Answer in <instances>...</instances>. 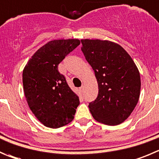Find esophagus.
Returning a JSON list of instances; mask_svg holds the SVG:
<instances>
[{
    "mask_svg": "<svg viewBox=\"0 0 159 159\" xmlns=\"http://www.w3.org/2000/svg\"><path fill=\"white\" fill-rule=\"evenodd\" d=\"M80 89L81 91H84V85H82V86H81L80 88Z\"/></svg>",
    "mask_w": 159,
    "mask_h": 159,
    "instance_id": "esophagus-1",
    "label": "esophagus"
}]
</instances>
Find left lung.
<instances>
[{
  "mask_svg": "<svg viewBox=\"0 0 159 159\" xmlns=\"http://www.w3.org/2000/svg\"><path fill=\"white\" fill-rule=\"evenodd\" d=\"M86 60L98 84L96 100L89 103L95 120L116 126L126 120L138 102L140 76L129 54L108 40H81Z\"/></svg>",
  "mask_w": 159,
  "mask_h": 159,
  "instance_id": "left-lung-1",
  "label": "left lung"
}]
</instances>
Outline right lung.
I'll list each match as a JSON object with an SVG mask.
<instances>
[{"instance_id":"right-lung-1","label":"right lung","mask_w":159,"mask_h":159,"mask_svg":"<svg viewBox=\"0 0 159 159\" xmlns=\"http://www.w3.org/2000/svg\"><path fill=\"white\" fill-rule=\"evenodd\" d=\"M80 43L77 39L54 40L40 48L22 72L23 90L32 112L45 126L59 128L72 122L79 97L58 72V64Z\"/></svg>"}]
</instances>
